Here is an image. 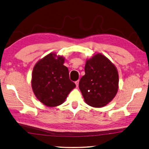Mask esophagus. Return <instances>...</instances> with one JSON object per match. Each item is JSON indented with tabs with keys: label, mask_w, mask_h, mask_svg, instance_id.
Returning a JSON list of instances; mask_svg holds the SVG:
<instances>
[{
	"label": "esophagus",
	"mask_w": 149,
	"mask_h": 149,
	"mask_svg": "<svg viewBox=\"0 0 149 149\" xmlns=\"http://www.w3.org/2000/svg\"><path fill=\"white\" fill-rule=\"evenodd\" d=\"M75 84H76V86H77V87L78 88V84H79V80H77L75 82Z\"/></svg>",
	"instance_id": "1"
}]
</instances>
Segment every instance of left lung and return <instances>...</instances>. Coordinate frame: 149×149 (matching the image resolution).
I'll list each match as a JSON object with an SVG mask.
<instances>
[{
	"label": "left lung",
	"instance_id": "left-lung-1",
	"mask_svg": "<svg viewBox=\"0 0 149 149\" xmlns=\"http://www.w3.org/2000/svg\"><path fill=\"white\" fill-rule=\"evenodd\" d=\"M118 85L117 70L106 56L97 54L86 61L79 88L88 105L100 108L108 104L116 95Z\"/></svg>",
	"mask_w": 149,
	"mask_h": 149
}]
</instances>
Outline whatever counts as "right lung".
Wrapping results in <instances>:
<instances>
[{"mask_svg": "<svg viewBox=\"0 0 149 149\" xmlns=\"http://www.w3.org/2000/svg\"><path fill=\"white\" fill-rule=\"evenodd\" d=\"M65 58L54 53L46 56L36 64L32 87L36 97L49 107L62 104L75 84L70 80L68 68L63 65Z\"/></svg>", "mask_w": 149, "mask_h": 149, "instance_id": "add662e5", "label": "right lung"}]
</instances>
